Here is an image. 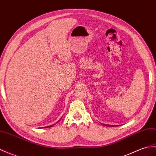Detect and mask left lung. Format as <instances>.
I'll list each match as a JSON object with an SVG mask.
<instances>
[{"mask_svg":"<svg viewBox=\"0 0 156 156\" xmlns=\"http://www.w3.org/2000/svg\"><path fill=\"white\" fill-rule=\"evenodd\" d=\"M104 126H111V125H106V124H104Z\"/></svg>","mask_w":156,"mask_h":156,"instance_id":"1","label":"left lung"}]
</instances>
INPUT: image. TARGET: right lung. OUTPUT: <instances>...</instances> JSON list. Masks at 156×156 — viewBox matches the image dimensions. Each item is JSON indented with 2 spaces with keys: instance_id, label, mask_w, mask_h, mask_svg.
Here are the masks:
<instances>
[{
  "instance_id": "obj_1",
  "label": "right lung",
  "mask_w": 156,
  "mask_h": 156,
  "mask_svg": "<svg viewBox=\"0 0 156 156\" xmlns=\"http://www.w3.org/2000/svg\"><path fill=\"white\" fill-rule=\"evenodd\" d=\"M59 122V121H58ZM53 125H52V126H46V127H44V128H50V127H52Z\"/></svg>"
}]
</instances>
